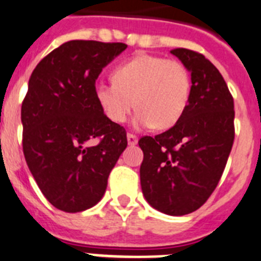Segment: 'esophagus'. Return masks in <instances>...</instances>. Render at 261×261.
<instances>
[{
  "label": "esophagus",
  "mask_w": 261,
  "mask_h": 261,
  "mask_svg": "<svg viewBox=\"0 0 261 261\" xmlns=\"http://www.w3.org/2000/svg\"><path fill=\"white\" fill-rule=\"evenodd\" d=\"M127 143L130 146H135L138 143V137L134 134H127Z\"/></svg>",
  "instance_id": "34e87169"
}]
</instances>
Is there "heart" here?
Masks as SVG:
<instances>
[{"instance_id": "obj_1", "label": "heart", "mask_w": 261, "mask_h": 261, "mask_svg": "<svg viewBox=\"0 0 261 261\" xmlns=\"http://www.w3.org/2000/svg\"><path fill=\"white\" fill-rule=\"evenodd\" d=\"M113 83H97L94 97L103 114L123 123L138 109V127L169 128L187 112L192 90L188 68L178 60L138 55L113 71Z\"/></svg>"}]
</instances>
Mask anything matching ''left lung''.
I'll use <instances>...</instances> for the list:
<instances>
[{"label":"left lung","instance_id":"obj_1","mask_svg":"<svg viewBox=\"0 0 261 261\" xmlns=\"http://www.w3.org/2000/svg\"><path fill=\"white\" fill-rule=\"evenodd\" d=\"M171 54L190 72L189 105L168 131L140 138V185L153 209L185 215L207 201L225 171L235 137L234 99L202 54L187 48Z\"/></svg>","mask_w":261,"mask_h":261}]
</instances>
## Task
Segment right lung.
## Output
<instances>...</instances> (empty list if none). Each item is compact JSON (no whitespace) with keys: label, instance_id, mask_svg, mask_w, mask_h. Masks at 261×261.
Segmentation results:
<instances>
[{"label":"right lung","instance_id":"obj_1","mask_svg":"<svg viewBox=\"0 0 261 261\" xmlns=\"http://www.w3.org/2000/svg\"><path fill=\"white\" fill-rule=\"evenodd\" d=\"M124 43L71 40L33 71L22 102V146L48 202L79 213L99 202L109 174L127 147L126 130L103 114L94 97L102 68Z\"/></svg>","mask_w":261,"mask_h":261}]
</instances>
